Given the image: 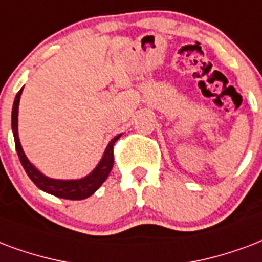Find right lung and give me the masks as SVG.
<instances>
[{
	"mask_svg": "<svg viewBox=\"0 0 262 262\" xmlns=\"http://www.w3.org/2000/svg\"><path fill=\"white\" fill-rule=\"evenodd\" d=\"M22 92L23 89H20L19 93L16 94V97H15V101H13L12 132L17 156H19V160L22 162L23 168L26 170L29 178L32 179L33 183L37 186L40 190L46 191L48 194L55 195V197H59V199H67V200H84L87 197L94 194L96 190H98V187L105 182V179L110 175V172H111L112 166H114V144H115V141L122 135H118V136L114 137L108 143V146H106L100 162L97 164L96 168L89 175L82 178V179L62 180L48 178L44 173H41L29 161V158L25 154V151H23L20 140H19V133H17V112H19V101H20Z\"/></svg>",
	"mask_w": 262,
	"mask_h": 262,
	"instance_id": "right-lung-1",
	"label": "right lung"
}]
</instances>
